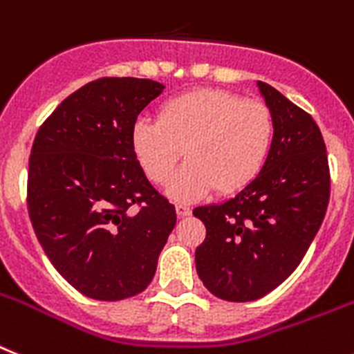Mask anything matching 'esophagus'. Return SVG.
Wrapping results in <instances>:
<instances>
[{"mask_svg":"<svg viewBox=\"0 0 354 354\" xmlns=\"http://www.w3.org/2000/svg\"><path fill=\"white\" fill-rule=\"evenodd\" d=\"M176 214L180 218H185V216H191V207H187L183 203H178L176 205Z\"/></svg>","mask_w":354,"mask_h":354,"instance_id":"1","label":"esophagus"}]
</instances>
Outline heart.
<instances>
[{"mask_svg": "<svg viewBox=\"0 0 354 354\" xmlns=\"http://www.w3.org/2000/svg\"><path fill=\"white\" fill-rule=\"evenodd\" d=\"M273 120L268 106L225 90H196L167 100L158 120L138 118L131 131L135 156L151 182L165 183L185 154L187 163L172 176L167 192L191 201L234 192L252 182L268 156Z\"/></svg>", "mask_w": 354, "mask_h": 354, "instance_id": "heart-1", "label": "heart"}]
</instances>
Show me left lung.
Wrapping results in <instances>:
<instances>
[{
  "label": "left lung",
  "mask_w": 354,
  "mask_h": 354,
  "mask_svg": "<svg viewBox=\"0 0 354 354\" xmlns=\"http://www.w3.org/2000/svg\"><path fill=\"white\" fill-rule=\"evenodd\" d=\"M273 120L261 172L236 198L192 210L207 236L196 248L205 288L228 302H250L283 284L301 264L329 203L328 151L310 113L257 82Z\"/></svg>",
  "instance_id": "left-lung-1"
}]
</instances>
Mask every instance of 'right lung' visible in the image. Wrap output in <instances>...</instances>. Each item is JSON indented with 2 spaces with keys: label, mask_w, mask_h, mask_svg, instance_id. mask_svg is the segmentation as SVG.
I'll return each mask as SVG.
<instances>
[{
  "label": "right lung",
  "mask_w": 354,
  "mask_h": 354,
  "mask_svg": "<svg viewBox=\"0 0 354 354\" xmlns=\"http://www.w3.org/2000/svg\"><path fill=\"white\" fill-rule=\"evenodd\" d=\"M162 91L135 77L88 82L53 109L32 145L35 236L53 268L95 301L144 292L176 225L174 205L145 178L131 144L136 118Z\"/></svg>",
  "instance_id": "obj_1"
}]
</instances>
